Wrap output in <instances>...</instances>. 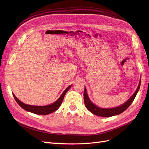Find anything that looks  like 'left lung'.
I'll return each instance as SVG.
<instances>
[{
    "mask_svg": "<svg viewBox=\"0 0 149 149\" xmlns=\"http://www.w3.org/2000/svg\"><path fill=\"white\" fill-rule=\"evenodd\" d=\"M141 80H140V82L136 91H135L133 95L130 97L124 104H123V105L116 107H113V108H107V109L99 107L95 104H94L90 101L86 92V88L85 87L84 91V101L85 106L86 107L87 109L91 112V113L98 116L111 117V116L118 115L122 113V112H123L124 111H125L130 106V105L131 104L139 91L140 86H141Z\"/></svg>",
    "mask_w": 149,
    "mask_h": 149,
    "instance_id": "8db88e82",
    "label": "left lung"
}]
</instances>
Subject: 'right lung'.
Wrapping results in <instances>:
<instances>
[{
    "label": "right lung",
    "instance_id": "add662e5",
    "mask_svg": "<svg viewBox=\"0 0 149 149\" xmlns=\"http://www.w3.org/2000/svg\"><path fill=\"white\" fill-rule=\"evenodd\" d=\"M71 87V85L69 86L65 90L64 92L62 93L60 97L58 98L55 102H53V104H52L44 106L26 104L20 101L19 100H18L17 97L14 95V94H13V96L14 97L15 101L18 104H19V105L25 111L32 112V113L38 114V115H47L56 111L58 108L60 107L63 102V100L66 93L68 92V91Z\"/></svg>",
    "mask_w": 149,
    "mask_h": 149
}]
</instances>
